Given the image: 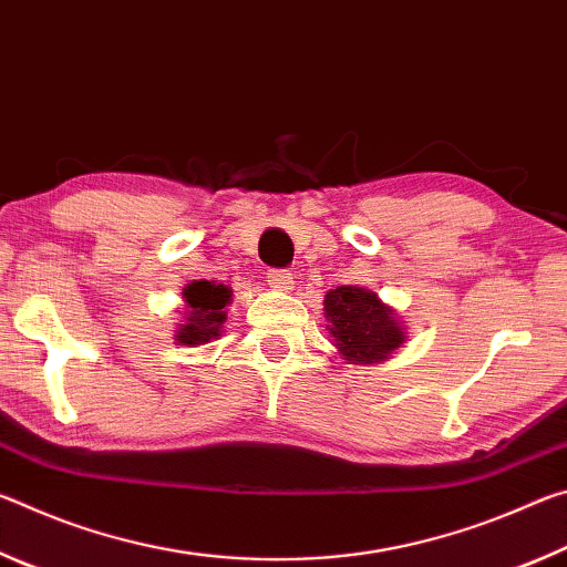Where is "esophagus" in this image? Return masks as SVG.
Returning <instances> with one entry per match:
<instances>
[{"label": "esophagus", "instance_id": "obj_1", "mask_svg": "<svg viewBox=\"0 0 567 567\" xmlns=\"http://www.w3.org/2000/svg\"><path fill=\"white\" fill-rule=\"evenodd\" d=\"M267 285H270L272 290H290L292 272L290 270H267Z\"/></svg>", "mask_w": 567, "mask_h": 567}]
</instances>
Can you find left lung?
I'll use <instances>...</instances> for the list:
<instances>
[{"label":"left lung","instance_id":"obj_1","mask_svg":"<svg viewBox=\"0 0 567 567\" xmlns=\"http://www.w3.org/2000/svg\"><path fill=\"white\" fill-rule=\"evenodd\" d=\"M324 318L334 344L344 360L368 364L385 360L392 350L405 342L395 312L364 287L342 285L324 295Z\"/></svg>","mask_w":567,"mask_h":567}]
</instances>
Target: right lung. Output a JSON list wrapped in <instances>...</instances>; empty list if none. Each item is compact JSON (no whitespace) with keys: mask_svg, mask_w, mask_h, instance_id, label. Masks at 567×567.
<instances>
[{"mask_svg":"<svg viewBox=\"0 0 567 567\" xmlns=\"http://www.w3.org/2000/svg\"><path fill=\"white\" fill-rule=\"evenodd\" d=\"M185 302L189 307L187 320L177 330V340L182 344H205L217 338L227 315L225 305L229 302V290L225 285H215L207 280L192 282L185 287Z\"/></svg>","mask_w":567,"mask_h":567,"instance_id":"1","label":"right lung"}]
</instances>
